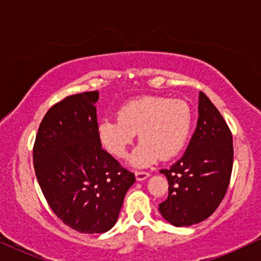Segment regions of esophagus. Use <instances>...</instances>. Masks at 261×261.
<instances>
[{"mask_svg":"<svg viewBox=\"0 0 261 261\" xmlns=\"http://www.w3.org/2000/svg\"><path fill=\"white\" fill-rule=\"evenodd\" d=\"M149 177V173L148 172H140V171H137V172H135V178H137V180L138 181H142V180H145V179H147V178Z\"/></svg>","mask_w":261,"mask_h":261,"instance_id":"34e87169","label":"esophagus"}]
</instances>
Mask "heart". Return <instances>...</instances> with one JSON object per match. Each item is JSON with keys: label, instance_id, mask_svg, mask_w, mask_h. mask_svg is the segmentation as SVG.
Returning a JSON list of instances; mask_svg holds the SVG:
<instances>
[{"label": "heart", "instance_id": "heart-1", "mask_svg": "<svg viewBox=\"0 0 261 261\" xmlns=\"http://www.w3.org/2000/svg\"><path fill=\"white\" fill-rule=\"evenodd\" d=\"M192 112L187 102L155 96L130 99L117 112V120H103L97 137L107 152L122 159L138 134L140 144L130 156L132 165L146 167L156 158L170 160L187 145Z\"/></svg>", "mask_w": 261, "mask_h": 261}]
</instances>
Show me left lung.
<instances>
[{"instance_id": "8db88e82", "label": "left lung", "mask_w": 261, "mask_h": 261, "mask_svg": "<svg viewBox=\"0 0 261 261\" xmlns=\"http://www.w3.org/2000/svg\"><path fill=\"white\" fill-rule=\"evenodd\" d=\"M233 138L216 107L199 92L198 121L181 159L162 170L169 196L159 212L174 227H189L212 215L226 195L233 169Z\"/></svg>"}]
</instances>
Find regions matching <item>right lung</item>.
I'll use <instances>...</instances> for the list:
<instances>
[{
  "mask_svg": "<svg viewBox=\"0 0 261 261\" xmlns=\"http://www.w3.org/2000/svg\"><path fill=\"white\" fill-rule=\"evenodd\" d=\"M98 91L72 95L46 113L33 148L38 183L53 213L80 233H106L119 219L134 174L101 147Z\"/></svg>",
  "mask_w": 261,
  "mask_h": 261,
  "instance_id": "1",
  "label": "right lung"
}]
</instances>
